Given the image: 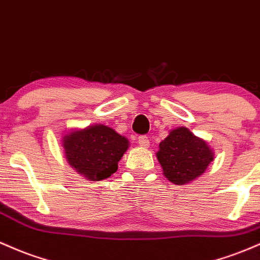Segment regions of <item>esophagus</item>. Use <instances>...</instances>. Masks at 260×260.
Returning <instances> with one entry per match:
<instances>
[{
  "label": "esophagus",
  "mask_w": 260,
  "mask_h": 260,
  "mask_svg": "<svg viewBox=\"0 0 260 260\" xmlns=\"http://www.w3.org/2000/svg\"><path fill=\"white\" fill-rule=\"evenodd\" d=\"M138 142H139V145L144 148H147L148 146H150V140H148L147 136H139Z\"/></svg>",
  "instance_id": "esophagus-1"
}]
</instances>
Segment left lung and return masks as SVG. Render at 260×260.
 Instances as JSON below:
<instances>
[{
  "label": "left lung",
  "instance_id": "8db88e82",
  "mask_svg": "<svg viewBox=\"0 0 260 260\" xmlns=\"http://www.w3.org/2000/svg\"><path fill=\"white\" fill-rule=\"evenodd\" d=\"M156 157L171 183L184 185L201 177L214 161V150L188 127L171 130L159 142Z\"/></svg>",
  "mask_w": 260,
  "mask_h": 260
}]
</instances>
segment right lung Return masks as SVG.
<instances>
[{
	"mask_svg": "<svg viewBox=\"0 0 260 260\" xmlns=\"http://www.w3.org/2000/svg\"><path fill=\"white\" fill-rule=\"evenodd\" d=\"M69 165L88 180L99 182L118 171V163L129 148V140L107 125L75 129L61 141Z\"/></svg>",
	"mask_w": 260,
	"mask_h": 260,
	"instance_id": "add662e5",
	"label": "right lung"
}]
</instances>
